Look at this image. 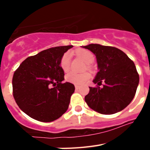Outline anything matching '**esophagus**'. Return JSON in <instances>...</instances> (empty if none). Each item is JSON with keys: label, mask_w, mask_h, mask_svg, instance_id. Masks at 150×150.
Masks as SVG:
<instances>
[{"label": "esophagus", "mask_w": 150, "mask_h": 150, "mask_svg": "<svg viewBox=\"0 0 150 150\" xmlns=\"http://www.w3.org/2000/svg\"><path fill=\"white\" fill-rule=\"evenodd\" d=\"M79 88V86H78V85H75V88H76V89H78Z\"/></svg>", "instance_id": "esophagus-1"}]
</instances>
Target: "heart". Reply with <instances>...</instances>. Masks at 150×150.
<instances>
[{
  "mask_svg": "<svg viewBox=\"0 0 150 150\" xmlns=\"http://www.w3.org/2000/svg\"><path fill=\"white\" fill-rule=\"evenodd\" d=\"M76 55L83 59L86 64H90L95 59L94 54L87 50H79L76 52ZM70 62H71V54L66 52L62 57L60 61V67L64 72H67L70 69ZM91 77V75L88 72L85 73H76L74 71L69 72L66 75L65 79L69 83L73 84L81 85L87 82Z\"/></svg>",
  "mask_w": 150,
  "mask_h": 150,
  "instance_id": "obj_1",
  "label": "heart"
}]
</instances>
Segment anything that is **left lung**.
I'll return each mask as SVG.
<instances>
[{
	"label": "left lung",
	"mask_w": 150,
	"mask_h": 150,
	"mask_svg": "<svg viewBox=\"0 0 150 150\" xmlns=\"http://www.w3.org/2000/svg\"><path fill=\"white\" fill-rule=\"evenodd\" d=\"M96 57L98 72L93 83L103 87H89L85 97L88 107L101 114H114L132 102L139 84L133 62L122 50L112 46L88 44L83 46Z\"/></svg>",
	"instance_id": "left-lung-1"
}]
</instances>
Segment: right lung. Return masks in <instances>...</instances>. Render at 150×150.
<instances>
[{"mask_svg":"<svg viewBox=\"0 0 150 150\" xmlns=\"http://www.w3.org/2000/svg\"><path fill=\"white\" fill-rule=\"evenodd\" d=\"M73 46H56L40 52L22 62L13 74V93L18 107L38 121L50 122L68 109L75 87L63 83L60 67L63 55Z\"/></svg>","mask_w":150,"mask_h":150,"instance_id":"right-lung-1","label":"right lung"}]
</instances>
